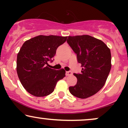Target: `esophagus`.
I'll return each instance as SVG.
<instances>
[{"instance_id": "esophagus-1", "label": "esophagus", "mask_w": 128, "mask_h": 128, "mask_svg": "<svg viewBox=\"0 0 128 128\" xmlns=\"http://www.w3.org/2000/svg\"><path fill=\"white\" fill-rule=\"evenodd\" d=\"M66 76H71L73 74V73L71 71H67L66 72Z\"/></svg>"}]
</instances>
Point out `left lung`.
<instances>
[{"instance_id": "obj_1", "label": "left lung", "mask_w": 128, "mask_h": 128, "mask_svg": "<svg viewBox=\"0 0 128 128\" xmlns=\"http://www.w3.org/2000/svg\"><path fill=\"white\" fill-rule=\"evenodd\" d=\"M67 42L82 67L80 74H73L78 81L69 86V92L86 99L97 93L106 82L111 68V51L100 40L88 35L68 36Z\"/></svg>"}]
</instances>
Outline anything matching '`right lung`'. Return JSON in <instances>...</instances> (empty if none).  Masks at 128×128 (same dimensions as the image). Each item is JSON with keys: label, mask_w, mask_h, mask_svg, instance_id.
<instances>
[{"label": "right lung", "mask_w": 128, "mask_h": 128, "mask_svg": "<svg viewBox=\"0 0 128 128\" xmlns=\"http://www.w3.org/2000/svg\"><path fill=\"white\" fill-rule=\"evenodd\" d=\"M67 36H38L26 41L17 54V73L24 89L36 97L46 96L54 91L57 82L66 76L63 68L48 67L56 50Z\"/></svg>", "instance_id": "1"}]
</instances>
